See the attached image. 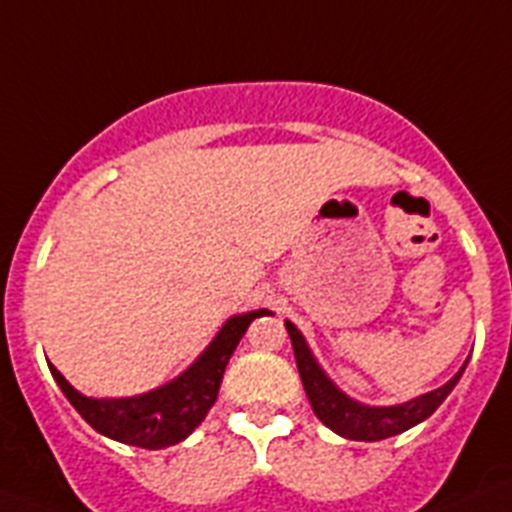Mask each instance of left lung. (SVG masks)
<instances>
[{"label":"left lung","mask_w":512,"mask_h":512,"mask_svg":"<svg viewBox=\"0 0 512 512\" xmlns=\"http://www.w3.org/2000/svg\"><path fill=\"white\" fill-rule=\"evenodd\" d=\"M284 325H287V333L292 338L297 369H300L302 387H305L312 410L328 425L330 431H336L343 438H351V441H382V438L397 436V433L423 423L425 418H431L438 405L454 390L459 377L464 374V366H467H461L459 372L443 387H438V390L425 392V395L415 397L410 402H402V405L372 408V405H361V402L343 395L336 384L330 382L328 374L320 369V364L315 361L310 346H307L300 330L295 328V323L284 320Z\"/></svg>","instance_id":"8db88e82"}]
</instances>
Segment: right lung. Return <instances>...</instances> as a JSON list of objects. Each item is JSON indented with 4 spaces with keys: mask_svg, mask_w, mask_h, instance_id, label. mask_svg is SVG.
Returning a JSON list of instances; mask_svg holds the SVG:
<instances>
[{
    "mask_svg": "<svg viewBox=\"0 0 512 512\" xmlns=\"http://www.w3.org/2000/svg\"><path fill=\"white\" fill-rule=\"evenodd\" d=\"M261 315H266V310L233 315L187 372L146 395L94 400L76 392L56 366H51V374L76 413L97 433L138 449H166L184 441L205 420L207 410L215 405L235 346L241 343L251 320Z\"/></svg>",
    "mask_w": 512,
    "mask_h": 512,
    "instance_id": "add662e5",
    "label": "right lung"
}]
</instances>
